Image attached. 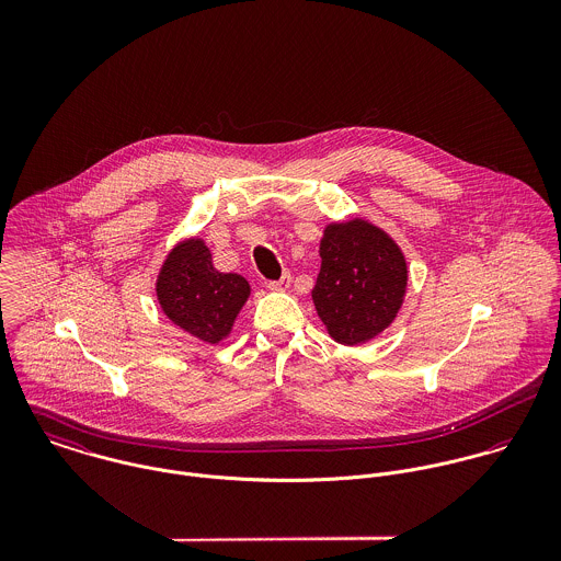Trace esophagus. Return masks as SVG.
<instances>
[{
  "instance_id": "obj_1",
  "label": "esophagus",
  "mask_w": 561,
  "mask_h": 561,
  "mask_svg": "<svg viewBox=\"0 0 561 561\" xmlns=\"http://www.w3.org/2000/svg\"><path fill=\"white\" fill-rule=\"evenodd\" d=\"M291 283V274L289 272H283V276L278 280H267V287L270 289H287Z\"/></svg>"
}]
</instances>
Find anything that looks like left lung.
Wrapping results in <instances>:
<instances>
[{"label":"left lung","mask_w":561,"mask_h":561,"mask_svg":"<svg viewBox=\"0 0 561 561\" xmlns=\"http://www.w3.org/2000/svg\"><path fill=\"white\" fill-rule=\"evenodd\" d=\"M313 302L330 336L356 345L396 320L405 294V259L398 243L365 220L330 225L320 243Z\"/></svg>","instance_id":"8db88e82"}]
</instances>
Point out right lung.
<instances>
[{"label":"right lung","instance_id":"1","mask_svg":"<svg viewBox=\"0 0 561 561\" xmlns=\"http://www.w3.org/2000/svg\"><path fill=\"white\" fill-rule=\"evenodd\" d=\"M250 285L240 274H222L201 240L179 243L165 259L158 278L163 313L190 334L218 343L231 332Z\"/></svg>","mask_w":561,"mask_h":561}]
</instances>
